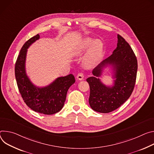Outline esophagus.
Instances as JSON below:
<instances>
[{"mask_svg":"<svg viewBox=\"0 0 154 154\" xmlns=\"http://www.w3.org/2000/svg\"><path fill=\"white\" fill-rule=\"evenodd\" d=\"M76 78L79 80H82L84 78V74L82 73H79L78 74V75L76 76Z\"/></svg>","mask_w":154,"mask_h":154,"instance_id":"1","label":"esophagus"}]
</instances>
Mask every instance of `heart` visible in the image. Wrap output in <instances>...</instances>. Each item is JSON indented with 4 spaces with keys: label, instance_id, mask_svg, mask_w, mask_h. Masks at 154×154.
Listing matches in <instances>:
<instances>
[{
    "label": "heart",
    "instance_id": "b5f03b06",
    "mask_svg": "<svg viewBox=\"0 0 154 154\" xmlns=\"http://www.w3.org/2000/svg\"><path fill=\"white\" fill-rule=\"evenodd\" d=\"M88 52L85 56L83 63L87 68L95 66L101 59L103 51V43L101 40L88 37L83 39L75 49V55L82 56L89 49Z\"/></svg>",
    "mask_w": 154,
    "mask_h": 154
}]
</instances>
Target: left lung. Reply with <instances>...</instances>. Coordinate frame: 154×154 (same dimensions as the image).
Segmentation results:
<instances>
[{
  "mask_svg": "<svg viewBox=\"0 0 154 154\" xmlns=\"http://www.w3.org/2000/svg\"><path fill=\"white\" fill-rule=\"evenodd\" d=\"M117 48L112 54L102 61L92 71L94 76L86 81L90 86L89 105L98 112L108 113L120 107L130 97L136 82L138 62L133 49L125 40L117 35ZM113 67L114 84L106 87L98 78L103 68Z\"/></svg>",
  "mask_w": 154,
  "mask_h": 154,
  "instance_id": "left-lung-1",
  "label": "left lung"
}]
</instances>
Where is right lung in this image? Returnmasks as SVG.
Segmentation results:
<instances>
[{
  "label": "right lung",
  "instance_id": "1",
  "mask_svg": "<svg viewBox=\"0 0 154 154\" xmlns=\"http://www.w3.org/2000/svg\"><path fill=\"white\" fill-rule=\"evenodd\" d=\"M39 38L40 35L37 34L23 46L15 63V77L19 91L28 107L38 113L51 115L63 108L67 91L75 83V79L72 74L59 77L43 88L37 87L30 81L26 72L27 51L29 47Z\"/></svg>",
  "mask_w": 154,
  "mask_h": 154
}]
</instances>
